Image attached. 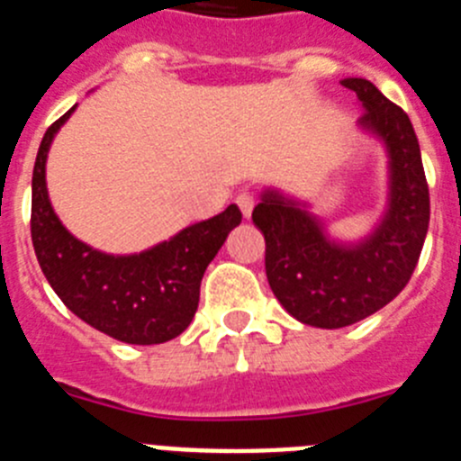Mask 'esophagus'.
<instances>
[{
    "instance_id": "esophagus-1",
    "label": "esophagus",
    "mask_w": 461,
    "mask_h": 461,
    "mask_svg": "<svg viewBox=\"0 0 461 461\" xmlns=\"http://www.w3.org/2000/svg\"><path fill=\"white\" fill-rule=\"evenodd\" d=\"M236 206L241 208L243 218H250V215H253V208H255L253 194H248V192H241V194L236 197Z\"/></svg>"
}]
</instances>
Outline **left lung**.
Wrapping results in <instances>:
<instances>
[{"instance_id": "8db88e82", "label": "left lung", "mask_w": 461, "mask_h": 461, "mask_svg": "<svg viewBox=\"0 0 461 461\" xmlns=\"http://www.w3.org/2000/svg\"><path fill=\"white\" fill-rule=\"evenodd\" d=\"M357 95L359 131L387 158V199L378 222L355 241L336 239L311 202L264 187L253 222L267 241V278L292 318L341 330L369 318L406 287L429 227V190L408 115L366 78H343Z\"/></svg>"}]
</instances>
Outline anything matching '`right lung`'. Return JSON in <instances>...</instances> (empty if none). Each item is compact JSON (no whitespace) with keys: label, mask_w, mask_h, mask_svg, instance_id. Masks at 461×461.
<instances>
[{"label":"right lung","mask_w":461,"mask_h":461,"mask_svg":"<svg viewBox=\"0 0 461 461\" xmlns=\"http://www.w3.org/2000/svg\"><path fill=\"white\" fill-rule=\"evenodd\" d=\"M71 111L48 127L32 174V243L39 267L64 306L83 322L131 346L167 343L187 330L199 306L203 271L234 227L236 203L141 253L113 255L76 239L48 197V150Z\"/></svg>","instance_id":"obj_1"}]
</instances>
